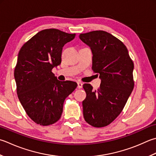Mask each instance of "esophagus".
<instances>
[{
    "label": "esophagus",
    "mask_w": 156,
    "mask_h": 156,
    "mask_svg": "<svg viewBox=\"0 0 156 156\" xmlns=\"http://www.w3.org/2000/svg\"><path fill=\"white\" fill-rule=\"evenodd\" d=\"M77 84H78V88H82V85H83V84H82V82H78Z\"/></svg>",
    "instance_id": "obj_1"
}]
</instances>
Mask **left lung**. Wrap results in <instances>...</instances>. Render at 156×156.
<instances>
[{"instance_id": "obj_1", "label": "left lung", "mask_w": 156, "mask_h": 156, "mask_svg": "<svg viewBox=\"0 0 156 156\" xmlns=\"http://www.w3.org/2000/svg\"><path fill=\"white\" fill-rule=\"evenodd\" d=\"M79 38L90 48L92 69L101 80L97 90L90 84L83 85L84 118L91 126L104 127L120 115L132 93L134 63L126 46L111 34L97 30L80 34Z\"/></svg>"}]
</instances>
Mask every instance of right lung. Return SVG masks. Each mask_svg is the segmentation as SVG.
<instances>
[{
	"mask_svg": "<svg viewBox=\"0 0 156 156\" xmlns=\"http://www.w3.org/2000/svg\"><path fill=\"white\" fill-rule=\"evenodd\" d=\"M76 34L46 29L24 44L14 71L17 93L27 115L35 123L48 126L59 120L63 102L77 87L72 81H59L52 72L62 62L63 47Z\"/></svg>",
	"mask_w": 156,
	"mask_h": 156,
	"instance_id": "1",
	"label": "right lung"
}]
</instances>
